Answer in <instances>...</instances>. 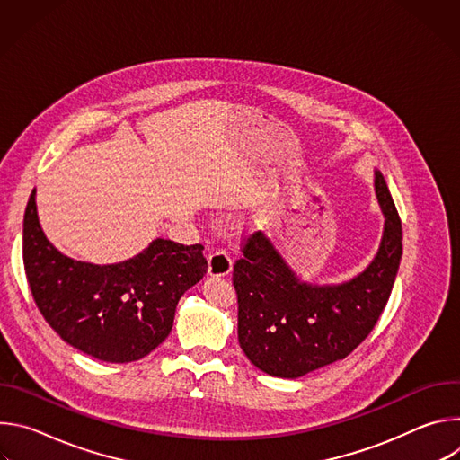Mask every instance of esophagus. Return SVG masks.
Listing matches in <instances>:
<instances>
[{"mask_svg":"<svg viewBox=\"0 0 460 460\" xmlns=\"http://www.w3.org/2000/svg\"><path fill=\"white\" fill-rule=\"evenodd\" d=\"M233 270V260L226 251H215L209 254V275L211 277H227Z\"/></svg>","mask_w":460,"mask_h":460,"instance_id":"obj_1","label":"esophagus"}]
</instances>
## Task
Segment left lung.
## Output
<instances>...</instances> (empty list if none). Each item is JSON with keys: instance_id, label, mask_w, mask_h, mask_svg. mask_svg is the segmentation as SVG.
I'll return each instance as SVG.
<instances>
[{"instance_id": "obj_1", "label": "left lung", "mask_w": 460, "mask_h": 460, "mask_svg": "<svg viewBox=\"0 0 460 460\" xmlns=\"http://www.w3.org/2000/svg\"><path fill=\"white\" fill-rule=\"evenodd\" d=\"M375 192L385 218L380 247L348 282H302L264 233L243 240V258L233 270L238 342L258 369L298 378L346 358L371 333L402 256L401 218L380 171H375Z\"/></svg>"}]
</instances>
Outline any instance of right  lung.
<instances>
[{
    "label": "right lung",
    "mask_w": 460,
    "mask_h": 460,
    "mask_svg": "<svg viewBox=\"0 0 460 460\" xmlns=\"http://www.w3.org/2000/svg\"><path fill=\"white\" fill-rule=\"evenodd\" d=\"M204 245L156 238L119 264L61 254L45 236L32 190L23 218V264L32 298L52 330L103 362H133L172 330L181 295L208 271Z\"/></svg>",
    "instance_id": "1"
}]
</instances>
